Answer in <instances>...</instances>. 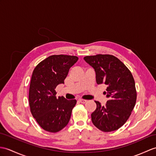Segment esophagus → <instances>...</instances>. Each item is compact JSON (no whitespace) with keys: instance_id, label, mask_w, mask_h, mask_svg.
<instances>
[{"instance_id":"obj_1","label":"esophagus","mask_w":156,"mask_h":156,"mask_svg":"<svg viewBox=\"0 0 156 156\" xmlns=\"http://www.w3.org/2000/svg\"><path fill=\"white\" fill-rule=\"evenodd\" d=\"M78 102H80V103H82V104H84L87 102V100H83V99H79L78 100Z\"/></svg>"}]
</instances>
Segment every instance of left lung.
<instances>
[{
  "label": "left lung",
  "instance_id": "1",
  "mask_svg": "<svg viewBox=\"0 0 156 156\" xmlns=\"http://www.w3.org/2000/svg\"><path fill=\"white\" fill-rule=\"evenodd\" d=\"M84 60L96 72L98 84L107 86L106 106L98 101L91 114L92 122L101 131H115L128 120L136 102L134 79L128 68L116 57L110 54L87 56Z\"/></svg>",
  "mask_w": 156,
  "mask_h": 156
}]
</instances>
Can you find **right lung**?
Segmentation results:
<instances>
[{"mask_svg":"<svg viewBox=\"0 0 156 156\" xmlns=\"http://www.w3.org/2000/svg\"><path fill=\"white\" fill-rule=\"evenodd\" d=\"M78 60L75 56L52 55L40 62L32 72L29 89L30 112L47 132H59L69 122L76 100L56 98L55 89L64 84L69 69Z\"/></svg>","mask_w":156,"mask_h":156,"instance_id":"1","label":"right lung"}]
</instances>
